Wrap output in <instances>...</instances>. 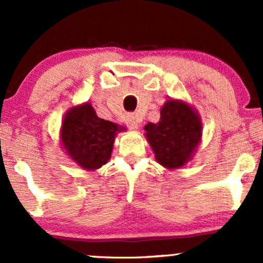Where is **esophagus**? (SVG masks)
<instances>
[{"instance_id":"34e87169","label":"esophagus","mask_w":263,"mask_h":263,"mask_svg":"<svg viewBox=\"0 0 263 263\" xmlns=\"http://www.w3.org/2000/svg\"><path fill=\"white\" fill-rule=\"evenodd\" d=\"M126 123H127V126L131 129H137L140 120H138V117L136 116V115L129 114L127 115V117H126Z\"/></svg>"}]
</instances>
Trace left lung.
Here are the masks:
<instances>
[{
	"instance_id": "1",
	"label": "left lung",
	"mask_w": 263,
	"mask_h": 263,
	"mask_svg": "<svg viewBox=\"0 0 263 263\" xmlns=\"http://www.w3.org/2000/svg\"><path fill=\"white\" fill-rule=\"evenodd\" d=\"M146 137L156 159L170 170H177L189 161L201 136L199 116L188 105L168 100L161 110L158 123L144 126Z\"/></svg>"
}]
</instances>
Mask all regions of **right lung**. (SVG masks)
I'll use <instances>...</instances> for the list:
<instances>
[{
    "mask_svg": "<svg viewBox=\"0 0 263 263\" xmlns=\"http://www.w3.org/2000/svg\"><path fill=\"white\" fill-rule=\"evenodd\" d=\"M117 125L98 117L90 104L74 107L62 126L63 146L84 170H98L111 157Z\"/></svg>",
    "mask_w": 263,
    "mask_h": 263,
    "instance_id": "1",
    "label": "right lung"
}]
</instances>
